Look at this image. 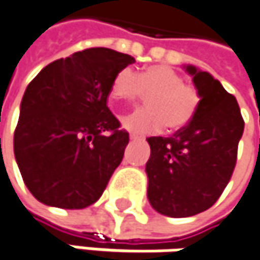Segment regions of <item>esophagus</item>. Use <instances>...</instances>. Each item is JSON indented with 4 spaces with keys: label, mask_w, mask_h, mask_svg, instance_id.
Segmentation results:
<instances>
[{
    "label": "esophagus",
    "mask_w": 260,
    "mask_h": 260,
    "mask_svg": "<svg viewBox=\"0 0 260 260\" xmlns=\"http://www.w3.org/2000/svg\"><path fill=\"white\" fill-rule=\"evenodd\" d=\"M129 140L131 141H138V140H141V137L138 134H134L132 132V134H129Z\"/></svg>",
    "instance_id": "1"
}]
</instances>
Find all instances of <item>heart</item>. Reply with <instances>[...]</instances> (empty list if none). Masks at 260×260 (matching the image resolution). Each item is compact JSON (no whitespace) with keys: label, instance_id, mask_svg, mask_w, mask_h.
<instances>
[{"label":"heart","instance_id":"b5f03b06","mask_svg":"<svg viewBox=\"0 0 260 260\" xmlns=\"http://www.w3.org/2000/svg\"><path fill=\"white\" fill-rule=\"evenodd\" d=\"M144 95H148V107L123 116L125 129L151 134L160 131L163 125L171 131L179 129L190 122L200 103L197 88L184 84V78L169 66H150L140 75L129 68L116 73L110 91L113 101H137Z\"/></svg>","mask_w":260,"mask_h":260}]
</instances>
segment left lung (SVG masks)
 <instances>
[{"label":"left lung","mask_w":260,"mask_h":260,"mask_svg":"<svg viewBox=\"0 0 260 260\" xmlns=\"http://www.w3.org/2000/svg\"><path fill=\"white\" fill-rule=\"evenodd\" d=\"M200 94L190 123L169 138L150 137L147 197L165 216L187 218L219 199L233 175L244 122L234 95L196 66L184 64Z\"/></svg>","instance_id":"1"}]
</instances>
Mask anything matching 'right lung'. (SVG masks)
Returning a JSON list of instances; mask_svg holds the SVG:
<instances>
[{"instance_id":"right-lung-1","label":"right lung","mask_w":260,"mask_h":260,"mask_svg":"<svg viewBox=\"0 0 260 260\" xmlns=\"http://www.w3.org/2000/svg\"><path fill=\"white\" fill-rule=\"evenodd\" d=\"M132 63L128 54L88 48L50 63L27 85L14 157L38 202L84 209L101 197L129 143L107 95L116 73Z\"/></svg>"}]
</instances>
